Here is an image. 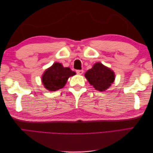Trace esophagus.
<instances>
[{
	"label": "esophagus",
	"instance_id": "34e87169",
	"mask_svg": "<svg viewBox=\"0 0 153 153\" xmlns=\"http://www.w3.org/2000/svg\"><path fill=\"white\" fill-rule=\"evenodd\" d=\"M76 72L78 75H82V74L84 73V70H82H82H76Z\"/></svg>",
	"mask_w": 153,
	"mask_h": 153
}]
</instances>
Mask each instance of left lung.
Masks as SVG:
<instances>
[{
  "mask_svg": "<svg viewBox=\"0 0 153 153\" xmlns=\"http://www.w3.org/2000/svg\"><path fill=\"white\" fill-rule=\"evenodd\" d=\"M89 84L96 90L103 91L111 85L115 80L114 72L100 62H97L85 73Z\"/></svg>",
  "mask_w": 153,
  "mask_h": 153,
  "instance_id": "8db88e82",
  "label": "left lung"
}]
</instances>
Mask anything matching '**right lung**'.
<instances>
[{"label": "right lung", "mask_w": 153, "mask_h": 153, "mask_svg": "<svg viewBox=\"0 0 153 153\" xmlns=\"http://www.w3.org/2000/svg\"><path fill=\"white\" fill-rule=\"evenodd\" d=\"M75 74L69 68H64L61 63L55 62L46 69L41 79L46 89L50 91H55L62 88L69 77Z\"/></svg>", "instance_id": "1"}]
</instances>
